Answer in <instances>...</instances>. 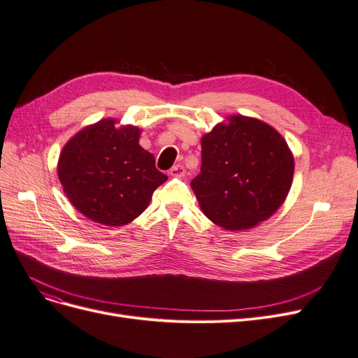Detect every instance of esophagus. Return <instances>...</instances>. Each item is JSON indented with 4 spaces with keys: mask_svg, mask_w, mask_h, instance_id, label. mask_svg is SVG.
<instances>
[{
    "mask_svg": "<svg viewBox=\"0 0 358 358\" xmlns=\"http://www.w3.org/2000/svg\"><path fill=\"white\" fill-rule=\"evenodd\" d=\"M184 173H185V169H184V166L181 164H177V165H174L173 168L169 169V176L171 177H181V176H184Z\"/></svg>",
    "mask_w": 358,
    "mask_h": 358,
    "instance_id": "1",
    "label": "esophagus"
}]
</instances>
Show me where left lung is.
Returning a JSON list of instances; mask_svg holds the SVG:
<instances>
[{"instance_id":"1","label":"left lung","mask_w":358,"mask_h":358,"mask_svg":"<svg viewBox=\"0 0 358 358\" xmlns=\"http://www.w3.org/2000/svg\"><path fill=\"white\" fill-rule=\"evenodd\" d=\"M294 174L284 137L268 124L234 115L201 138L192 189L201 212L225 229H247L282 205Z\"/></svg>"}]
</instances>
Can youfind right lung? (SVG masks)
<instances>
[{"label": "right lung", "instance_id": "add662e5", "mask_svg": "<svg viewBox=\"0 0 358 358\" xmlns=\"http://www.w3.org/2000/svg\"><path fill=\"white\" fill-rule=\"evenodd\" d=\"M102 120L77 133L58 161V177L73 206L108 227L131 222L149 205L166 176L138 145L141 130Z\"/></svg>", "mask_w": 358, "mask_h": 358}]
</instances>
